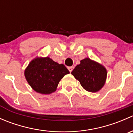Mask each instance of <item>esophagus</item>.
Listing matches in <instances>:
<instances>
[{
  "label": "esophagus",
  "instance_id": "34e87169",
  "mask_svg": "<svg viewBox=\"0 0 133 133\" xmlns=\"http://www.w3.org/2000/svg\"><path fill=\"white\" fill-rule=\"evenodd\" d=\"M68 69H69V72H70V73H71V72L73 70V69H74V67H73V66H70V67H68Z\"/></svg>",
  "mask_w": 133,
  "mask_h": 133
}]
</instances>
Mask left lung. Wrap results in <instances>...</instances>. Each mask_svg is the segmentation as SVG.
Instances as JSON below:
<instances>
[{
    "instance_id": "obj_1",
    "label": "left lung",
    "mask_w": 133,
    "mask_h": 133,
    "mask_svg": "<svg viewBox=\"0 0 133 133\" xmlns=\"http://www.w3.org/2000/svg\"><path fill=\"white\" fill-rule=\"evenodd\" d=\"M82 87L87 91L95 92L100 91L105 85L107 69L100 63L89 58L80 60L71 72Z\"/></svg>"
}]
</instances>
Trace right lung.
Segmentation results:
<instances>
[{"label": "right lung", "mask_w": 133, "mask_h": 133, "mask_svg": "<svg viewBox=\"0 0 133 133\" xmlns=\"http://www.w3.org/2000/svg\"><path fill=\"white\" fill-rule=\"evenodd\" d=\"M69 71L64 64L49 57H36L28 64L24 76L29 85L37 92L49 95L57 90L59 82Z\"/></svg>", "instance_id": "obj_1"}]
</instances>
